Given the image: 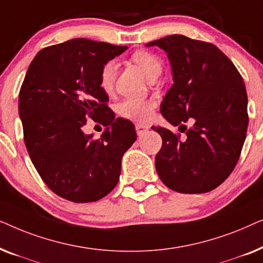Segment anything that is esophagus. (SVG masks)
Returning <instances> with one entry per match:
<instances>
[{
	"mask_svg": "<svg viewBox=\"0 0 263 263\" xmlns=\"http://www.w3.org/2000/svg\"><path fill=\"white\" fill-rule=\"evenodd\" d=\"M135 128H136V133H138L139 136L142 135L143 133H145L146 130H148V127H147V125H145V124H140V123L136 124Z\"/></svg>",
	"mask_w": 263,
	"mask_h": 263,
	"instance_id": "obj_1",
	"label": "esophagus"
}]
</instances>
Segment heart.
I'll return each instance as SVG.
<instances>
[{
  "instance_id": "1",
  "label": "heart",
  "mask_w": 263,
  "mask_h": 263,
  "mask_svg": "<svg viewBox=\"0 0 263 263\" xmlns=\"http://www.w3.org/2000/svg\"><path fill=\"white\" fill-rule=\"evenodd\" d=\"M132 60L138 64L149 80L160 74L161 62L154 53L140 50L133 53ZM115 75H116V62L109 61L100 73V87L105 92H110L112 89ZM153 109V100L142 98H125L117 105V112L120 116L135 122L148 121L152 116Z\"/></svg>"
}]
</instances>
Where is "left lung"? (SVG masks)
Here are the masks:
<instances>
[{"instance_id":"1","label":"left lung","mask_w":263,"mask_h":263,"mask_svg":"<svg viewBox=\"0 0 263 263\" xmlns=\"http://www.w3.org/2000/svg\"><path fill=\"white\" fill-rule=\"evenodd\" d=\"M146 46L164 50L170 62L174 85L160 104L163 117L184 130L185 122H193L184 141L166 128L152 127L163 139L156 156L158 175L178 193L211 192L235 168L246 140L249 118L243 79L210 43L172 34Z\"/></svg>"}]
</instances>
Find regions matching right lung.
I'll return each instance as SVG.
<instances>
[{
	"label": "right lung",
	"mask_w": 263,
	"mask_h": 263,
	"mask_svg": "<svg viewBox=\"0 0 263 263\" xmlns=\"http://www.w3.org/2000/svg\"><path fill=\"white\" fill-rule=\"evenodd\" d=\"M125 50L75 38L41 50L26 71L19 93L25 145L43 181L63 199L93 202L120 179L122 157L136 132L106 106L100 73ZM87 117L107 127L100 139L82 130Z\"/></svg>",
	"instance_id": "right-lung-1"
}]
</instances>
